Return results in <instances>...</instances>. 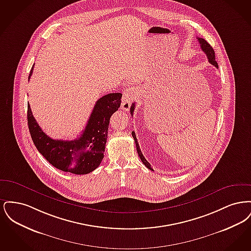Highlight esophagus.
Returning a JSON list of instances; mask_svg holds the SVG:
<instances>
[{
  "mask_svg": "<svg viewBox=\"0 0 251 251\" xmlns=\"http://www.w3.org/2000/svg\"><path fill=\"white\" fill-rule=\"evenodd\" d=\"M136 97V89L134 87H128L124 90L122 101H121V109L128 111L131 107V103L135 100Z\"/></svg>",
  "mask_w": 251,
  "mask_h": 251,
  "instance_id": "obj_1",
  "label": "esophagus"
}]
</instances>
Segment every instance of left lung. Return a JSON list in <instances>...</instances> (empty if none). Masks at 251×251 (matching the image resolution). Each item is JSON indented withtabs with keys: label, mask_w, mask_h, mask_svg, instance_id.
Masks as SVG:
<instances>
[{
	"label": "left lung",
	"mask_w": 251,
	"mask_h": 251,
	"mask_svg": "<svg viewBox=\"0 0 251 251\" xmlns=\"http://www.w3.org/2000/svg\"><path fill=\"white\" fill-rule=\"evenodd\" d=\"M198 40H199V42H200V44H201V47L203 51L205 52V54L207 55V58H208V61L212 64V65H214L215 68H217L218 69V65H217V63H216V61H215V50H214V49L212 48V46L204 39V38H201V37H198ZM134 106H135V104L134 103H132L131 104V109H130V111H131V114L132 115L133 114V111H134ZM131 135H132V137H133V139H134V142H135V146H136V150H137V152H138V155L140 157V159H141V161H142V163H143L144 165L146 166V167H148L149 169H152L151 167V165H150V163L146 160V158L144 157L143 153H142V151H141V150H140V147H139V144L137 142V139H136V136H135V132L134 131H131Z\"/></svg>",
	"instance_id": "1"
}]
</instances>
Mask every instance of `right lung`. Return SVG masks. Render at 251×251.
Here are the masks:
<instances>
[{"label":"right lung","instance_id":"right-lung-1","mask_svg":"<svg viewBox=\"0 0 251 251\" xmlns=\"http://www.w3.org/2000/svg\"><path fill=\"white\" fill-rule=\"evenodd\" d=\"M30 72L29 79L33 73ZM121 93H110L96 102L83 133L73 140H55L41 130L28 104L27 120L33 142L50 165L77 175L88 174L103 159L111 116L119 110Z\"/></svg>","mask_w":251,"mask_h":251}]
</instances>
